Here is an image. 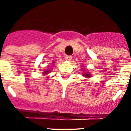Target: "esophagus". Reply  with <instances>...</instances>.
<instances>
[{"label": "esophagus", "mask_w": 131, "mask_h": 131, "mask_svg": "<svg viewBox=\"0 0 131 131\" xmlns=\"http://www.w3.org/2000/svg\"><path fill=\"white\" fill-rule=\"evenodd\" d=\"M72 58L71 56H65V59L67 60H71Z\"/></svg>", "instance_id": "1"}]
</instances>
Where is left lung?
<instances>
[{
	"label": "left lung",
	"instance_id": "obj_1",
	"mask_svg": "<svg viewBox=\"0 0 131 131\" xmlns=\"http://www.w3.org/2000/svg\"><path fill=\"white\" fill-rule=\"evenodd\" d=\"M84 75L86 77H90V73H84Z\"/></svg>",
	"mask_w": 131,
	"mask_h": 131
}]
</instances>
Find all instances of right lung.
<instances>
[{
  "label": "right lung",
  "instance_id": "right-lung-1",
  "mask_svg": "<svg viewBox=\"0 0 131 131\" xmlns=\"http://www.w3.org/2000/svg\"><path fill=\"white\" fill-rule=\"evenodd\" d=\"M45 71V73H48L49 71H47V70H46V71Z\"/></svg>",
  "mask_w": 131,
  "mask_h": 131
}]
</instances>
